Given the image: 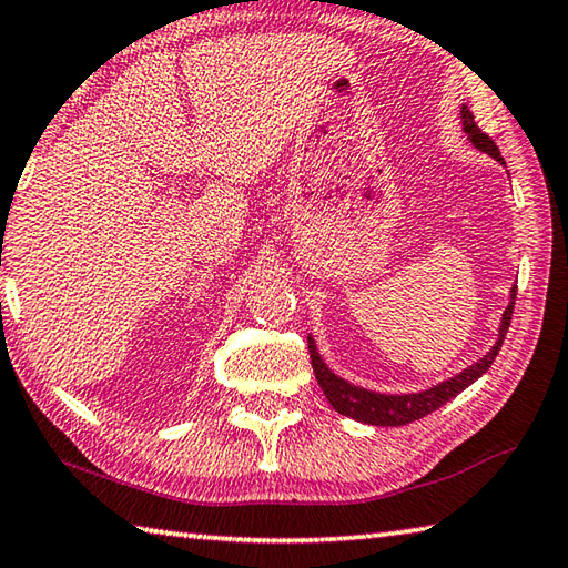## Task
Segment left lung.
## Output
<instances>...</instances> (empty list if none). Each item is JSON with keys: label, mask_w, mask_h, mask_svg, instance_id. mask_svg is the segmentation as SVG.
<instances>
[{"label": "left lung", "mask_w": 568, "mask_h": 568, "mask_svg": "<svg viewBox=\"0 0 568 568\" xmlns=\"http://www.w3.org/2000/svg\"><path fill=\"white\" fill-rule=\"evenodd\" d=\"M463 128L477 151L501 160L497 143L491 141L487 133L479 131V125L475 123V115L467 109V105L463 109ZM515 302H517V284L511 286V302L507 306L505 316H501L497 344L489 348L485 358H479L477 363H473V366L459 373V376L435 385V388H430V390L413 393V395H383V393H371L366 388H358V385H351L344 378L334 376V373L326 368V363L321 361L318 351L314 346V338L308 336V356H312L316 381L321 385V390H324V395L328 398V403L334 405V410L346 415V417H353V420H361L368 425H383V427H398V425L415 423V420H420V417L430 415L433 410L443 408L447 400L455 398L457 393H463L467 385H473L479 376H483V373H487V368L497 358L501 341H505V336H507L511 314H515Z\"/></svg>", "instance_id": "obj_1"}]
</instances>
